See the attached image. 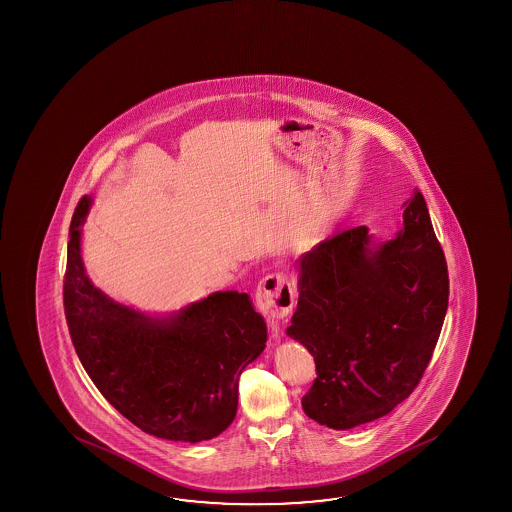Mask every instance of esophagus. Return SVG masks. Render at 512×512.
Wrapping results in <instances>:
<instances>
[{
	"instance_id": "esophagus-1",
	"label": "esophagus",
	"mask_w": 512,
	"mask_h": 512,
	"mask_svg": "<svg viewBox=\"0 0 512 512\" xmlns=\"http://www.w3.org/2000/svg\"><path fill=\"white\" fill-rule=\"evenodd\" d=\"M294 287L284 273H269L257 289V307L268 318L273 334L278 332V319L285 318L294 305Z\"/></svg>"
}]
</instances>
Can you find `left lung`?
Listing matches in <instances>:
<instances>
[{"label": "left lung", "instance_id": "1", "mask_svg": "<svg viewBox=\"0 0 512 512\" xmlns=\"http://www.w3.org/2000/svg\"><path fill=\"white\" fill-rule=\"evenodd\" d=\"M403 228L371 248L368 228L337 232L300 259L287 334L316 362L302 398L310 419L348 430L393 411L423 377L448 309V268L423 194Z\"/></svg>", "mask_w": 512, "mask_h": 512}]
</instances>
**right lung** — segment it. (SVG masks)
<instances>
[{"instance_id": "add662e5", "label": "right lung", "mask_w": 512, "mask_h": 512, "mask_svg": "<svg viewBox=\"0 0 512 512\" xmlns=\"http://www.w3.org/2000/svg\"><path fill=\"white\" fill-rule=\"evenodd\" d=\"M69 227L64 312L76 355L94 386L135 427L169 441L200 443L234 421L243 369L266 348L268 327L246 293L225 291L168 319L110 300L85 275L80 227Z\"/></svg>"}]
</instances>
